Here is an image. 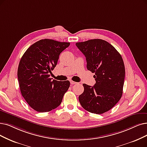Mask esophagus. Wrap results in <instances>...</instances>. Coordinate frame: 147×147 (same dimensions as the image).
<instances>
[{
	"mask_svg": "<svg viewBox=\"0 0 147 147\" xmlns=\"http://www.w3.org/2000/svg\"><path fill=\"white\" fill-rule=\"evenodd\" d=\"M70 84H75L77 83H76V82H75L74 81H72V80H70Z\"/></svg>",
	"mask_w": 147,
	"mask_h": 147,
	"instance_id": "34e87169",
	"label": "esophagus"
}]
</instances>
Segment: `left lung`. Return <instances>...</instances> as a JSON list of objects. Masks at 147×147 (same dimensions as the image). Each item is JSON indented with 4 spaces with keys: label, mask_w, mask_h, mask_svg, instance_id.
I'll return each mask as SVG.
<instances>
[{
    "label": "left lung",
    "mask_w": 147,
    "mask_h": 147,
    "mask_svg": "<svg viewBox=\"0 0 147 147\" xmlns=\"http://www.w3.org/2000/svg\"><path fill=\"white\" fill-rule=\"evenodd\" d=\"M76 46L86 58L87 68L96 83L93 87L83 84L84 90L79 101L86 110L102 114L112 109L121 99L125 78V66L121 54L102 39L78 42Z\"/></svg>",
    "instance_id": "obj_1"
}]
</instances>
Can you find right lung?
I'll use <instances>...</instances> for the list:
<instances>
[{"instance_id":"add662e5","label":"right lung","mask_w":147,"mask_h":147,"mask_svg":"<svg viewBox=\"0 0 147 147\" xmlns=\"http://www.w3.org/2000/svg\"><path fill=\"white\" fill-rule=\"evenodd\" d=\"M70 45L51 39L32 45L21 58L17 77L22 95L32 109L48 112L59 106L70 86L69 81L50 78L61 52Z\"/></svg>"}]
</instances>
